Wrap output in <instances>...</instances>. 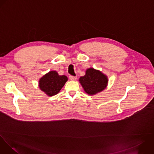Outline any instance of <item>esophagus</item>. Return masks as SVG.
Returning a JSON list of instances; mask_svg holds the SVG:
<instances>
[{
  "mask_svg": "<svg viewBox=\"0 0 154 154\" xmlns=\"http://www.w3.org/2000/svg\"><path fill=\"white\" fill-rule=\"evenodd\" d=\"M69 79L70 80H72V81H74L77 79V77H74V76H72V75H70L69 76Z\"/></svg>",
  "mask_w": 154,
  "mask_h": 154,
  "instance_id": "1",
  "label": "esophagus"
}]
</instances>
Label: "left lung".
<instances>
[{"instance_id": "8db88e82", "label": "left lung", "mask_w": 154, "mask_h": 154, "mask_svg": "<svg viewBox=\"0 0 154 154\" xmlns=\"http://www.w3.org/2000/svg\"><path fill=\"white\" fill-rule=\"evenodd\" d=\"M79 82L88 95H94L105 89L108 84V78L99 70L88 68L85 75L80 77Z\"/></svg>"}]
</instances>
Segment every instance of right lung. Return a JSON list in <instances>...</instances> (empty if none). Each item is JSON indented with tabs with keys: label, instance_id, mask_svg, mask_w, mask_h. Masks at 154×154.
Returning <instances> with one entry per match:
<instances>
[{
	"label": "right lung",
	"instance_id": "1",
	"mask_svg": "<svg viewBox=\"0 0 154 154\" xmlns=\"http://www.w3.org/2000/svg\"><path fill=\"white\" fill-rule=\"evenodd\" d=\"M68 80L67 76L59 75L56 70H51L39 80L40 90L49 97L57 94Z\"/></svg>",
	"mask_w": 154,
	"mask_h": 154
}]
</instances>
